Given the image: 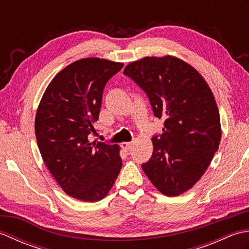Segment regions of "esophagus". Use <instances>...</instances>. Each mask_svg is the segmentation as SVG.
Segmentation results:
<instances>
[{
	"label": "esophagus",
	"instance_id": "obj_1",
	"mask_svg": "<svg viewBox=\"0 0 249 249\" xmlns=\"http://www.w3.org/2000/svg\"><path fill=\"white\" fill-rule=\"evenodd\" d=\"M133 145H134L133 142H123V143L121 144L122 149H123L125 152H128V151H130V150H131V147H133Z\"/></svg>",
	"mask_w": 249,
	"mask_h": 249
}]
</instances>
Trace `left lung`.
<instances>
[{
	"instance_id": "left-lung-1",
	"label": "left lung",
	"mask_w": 249,
	"mask_h": 249,
	"mask_svg": "<svg viewBox=\"0 0 249 249\" xmlns=\"http://www.w3.org/2000/svg\"><path fill=\"white\" fill-rule=\"evenodd\" d=\"M123 73L143 89L156 118L165 120L142 169L163 195H181L199 181L218 150L220 119L213 93L194 67L174 56L143 57Z\"/></svg>"
}]
</instances>
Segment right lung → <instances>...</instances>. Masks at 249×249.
<instances>
[{"label":"right lung","instance_id":"obj_1","mask_svg":"<svg viewBox=\"0 0 249 249\" xmlns=\"http://www.w3.org/2000/svg\"><path fill=\"white\" fill-rule=\"evenodd\" d=\"M124 64L97 57L79 60L53 78L40 100L35 134L50 173L71 197L105 198L122 168L118 144L89 141L99 118L106 84Z\"/></svg>","mask_w":249,"mask_h":249}]
</instances>
